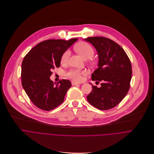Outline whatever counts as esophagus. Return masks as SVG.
<instances>
[{"mask_svg":"<svg viewBox=\"0 0 154 154\" xmlns=\"http://www.w3.org/2000/svg\"><path fill=\"white\" fill-rule=\"evenodd\" d=\"M72 85H78V84H80L78 83V82H76L75 81H72Z\"/></svg>","mask_w":154,"mask_h":154,"instance_id":"34e87169","label":"esophagus"}]
</instances>
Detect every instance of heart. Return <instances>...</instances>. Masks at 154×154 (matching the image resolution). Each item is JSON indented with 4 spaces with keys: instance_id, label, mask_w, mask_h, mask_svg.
Masks as SVG:
<instances>
[{
    "instance_id": "obj_1",
    "label": "heart",
    "mask_w": 154,
    "mask_h": 154,
    "mask_svg": "<svg viewBox=\"0 0 154 154\" xmlns=\"http://www.w3.org/2000/svg\"><path fill=\"white\" fill-rule=\"evenodd\" d=\"M75 49L84 58L90 59L95 54V50L90 44L87 42H82L78 44L75 47ZM70 50H66L61 57V63L64 64L67 63L69 58L70 57ZM87 74V71L81 70L79 69H72L68 71L66 73L67 77L73 81L80 82L84 80V76Z\"/></svg>"
}]
</instances>
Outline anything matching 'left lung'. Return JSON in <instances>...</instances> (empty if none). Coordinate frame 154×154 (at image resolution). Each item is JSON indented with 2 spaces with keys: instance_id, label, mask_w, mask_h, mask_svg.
Listing matches in <instances>:
<instances>
[{
  "instance_id": "8db88e82",
  "label": "left lung",
  "mask_w": 154,
  "mask_h": 154,
  "mask_svg": "<svg viewBox=\"0 0 154 154\" xmlns=\"http://www.w3.org/2000/svg\"><path fill=\"white\" fill-rule=\"evenodd\" d=\"M96 48L99 57L98 68L91 74V80L101 82V87L92 85L87 97L94 107L106 110L116 106L127 95L132 78L131 60L125 51L117 43L104 37L84 39Z\"/></svg>"
}]
</instances>
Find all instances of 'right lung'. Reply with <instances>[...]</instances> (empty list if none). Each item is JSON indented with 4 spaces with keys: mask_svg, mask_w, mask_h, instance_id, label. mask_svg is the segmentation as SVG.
Returning <instances> with one entry per match:
<instances>
[{
    "mask_svg": "<svg viewBox=\"0 0 154 154\" xmlns=\"http://www.w3.org/2000/svg\"><path fill=\"white\" fill-rule=\"evenodd\" d=\"M77 40H46L31 49L24 57L22 85L29 100L39 109L49 111L64 101L71 82L62 79L54 84L50 76L55 67H60L63 53Z\"/></svg>",
    "mask_w": 154,
    "mask_h": 154,
    "instance_id": "1",
    "label": "right lung"
}]
</instances>
